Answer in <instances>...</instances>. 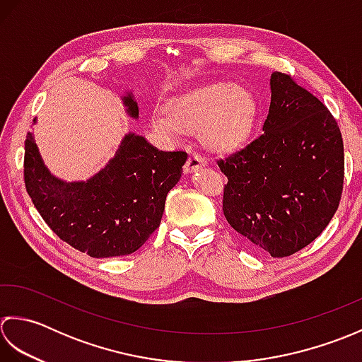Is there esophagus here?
Instances as JSON below:
<instances>
[{
    "label": "esophagus",
    "instance_id": "esophagus-1",
    "mask_svg": "<svg viewBox=\"0 0 362 362\" xmlns=\"http://www.w3.org/2000/svg\"><path fill=\"white\" fill-rule=\"evenodd\" d=\"M206 164V160L200 156L198 153H190V156L186 162V165H184V170H186V173H192L198 170V168L203 167Z\"/></svg>",
    "mask_w": 362,
    "mask_h": 362
}]
</instances>
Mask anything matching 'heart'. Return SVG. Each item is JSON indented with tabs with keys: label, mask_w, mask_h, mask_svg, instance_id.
<instances>
[{
	"label": "heart",
	"mask_w": 362,
	"mask_h": 362,
	"mask_svg": "<svg viewBox=\"0 0 362 362\" xmlns=\"http://www.w3.org/2000/svg\"><path fill=\"white\" fill-rule=\"evenodd\" d=\"M257 120V103L248 88L214 83L192 90L168 105V114L154 110L153 128L175 140L184 132L203 131L212 150L234 151L248 142Z\"/></svg>",
	"instance_id": "heart-1"
}]
</instances>
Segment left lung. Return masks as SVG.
<instances>
[{
    "label": "left lung",
    "instance_id": "obj_1",
    "mask_svg": "<svg viewBox=\"0 0 362 362\" xmlns=\"http://www.w3.org/2000/svg\"><path fill=\"white\" fill-rule=\"evenodd\" d=\"M262 134L217 160L228 182L223 214L243 242L272 257L309 245L337 211L344 142L323 103L281 71L272 73Z\"/></svg>",
    "mask_w": 362,
    "mask_h": 362
}]
</instances>
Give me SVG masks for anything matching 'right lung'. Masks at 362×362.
Segmentation results:
<instances>
[{
    "instance_id": "add662e5",
    "label": "right lung",
    "mask_w": 362,
    "mask_h": 362,
    "mask_svg": "<svg viewBox=\"0 0 362 362\" xmlns=\"http://www.w3.org/2000/svg\"><path fill=\"white\" fill-rule=\"evenodd\" d=\"M139 117L132 93L123 97ZM35 123V119H34ZM187 153L159 151L134 132L87 181L67 182L43 164L31 132L25 140V186L47 225L64 242L92 257L134 253L160 225L165 198L180 181Z\"/></svg>"
}]
</instances>
